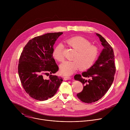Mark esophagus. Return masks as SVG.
<instances>
[{"instance_id":"obj_1","label":"esophagus","mask_w":130,"mask_h":130,"mask_svg":"<svg viewBox=\"0 0 130 130\" xmlns=\"http://www.w3.org/2000/svg\"><path fill=\"white\" fill-rule=\"evenodd\" d=\"M71 77H64V80H71Z\"/></svg>"}]
</instances>
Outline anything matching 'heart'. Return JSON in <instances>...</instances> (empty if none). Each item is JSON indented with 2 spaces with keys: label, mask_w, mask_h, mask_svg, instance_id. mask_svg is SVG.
<instances>
[{
  "label": "heart",
  "mask_w": 130,
  "mask_h": 130,
  "mask_svg": "<svg viewBox=\"0 0 130 130\" xmlns=\"http://www.w3.org/2000/svg\"><path fill=\"white\" fill-rule=\"evenodd\" d=\"M68 46L76 51L72 58L73 61L65 62L60 66L61 72L65 75H70L80 68L82 70L90 68L95 64L99 55L97 46L91 44L87 39L80 36L71 37L65 41ZM64 46L59 44L54 48L52 55L58 62H63Z\"/></svg>",
  "instance_id": "heart-1"
}]
</instances>
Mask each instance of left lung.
Masks as SVG:
<instances>
[{"instance_id":"obj_1","label":"left lung","mask_w":130,"mask_h":130,"mask_svg":"<svg viewBox=\"0 0 130 130\" xmlns=\"http://www.w3.org/2000/svg\"><path fill=\"white\" fill-rule=\"evenodd\" d=\"M96 35L104 49L93 66L81 75L77 74L74 77L84 85L82 91L77 96L81 101L87 103L97 101L104 96L113 82L116 72L112 47L100 34Z\"/></svg>"}]
</instances>
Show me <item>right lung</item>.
Returning <instances> with one entry per match:
<instances>
[{
    "instance_id": "obj_1",
    "label": "right lung",
    "mask_w": 130,
    "mask_h": 130,
    "mask_svg": "<svg viewBox=\"0 0 130 130\" xmlns=\"http://www.w3.org/2000/svg\"><path fill=\"white\" fill-rule=\"evenodd\" d=\"M62 34L48 33L36 36L29 40L21 53L18 65L20 79L26 92L37 100L51 98L63 81L62 78L51 75L59 70L52 53L53 45ZM45 74L50 75L48 79L43 78Z\"/></svg>"
}]
</instances>
